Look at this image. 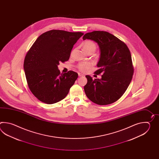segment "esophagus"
Instances as JSON below:
<instances>
[{
  "label": "esophagus",
  "mask_w": 159,
  "mask_h": 159,
  "mask_svg": "<svg viewBox=\"0 0 159 159\" xmlns=\"http://www.w3.org/2000/svg\"><path fill=\"white\" fill-rule=\"evenodd\" d=\"M78 75H79L80 77H82V76H84V75H82V73H78Z\"/></svg>",
  "instance_id": "obj_1"
}]
</instances>
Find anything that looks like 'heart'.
<instances>
[{"mask_svg": "<svg viewBox=\"0 0 159 159\" xmlns=\"http://www.w3.org/2000/svg\"><path fill=\"white\" fill-rule=\"evenodd\" d=\"M83 47L84 51L87 53L89 52H94L96 50V45L93 41L90 40L86 41L83 44ZM92 64L90 62H84L78 65V68L80 70L85 71L91 68Z\"/></svg>", "mask_w": 159, "mask_h": 159, "instance_id": "b5f03b06", "label": "heart"}]
</instances>
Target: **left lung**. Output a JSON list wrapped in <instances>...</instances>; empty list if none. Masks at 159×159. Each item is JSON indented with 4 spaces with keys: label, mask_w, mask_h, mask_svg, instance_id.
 Here are the masks:
<instances>
[{
    "label": "left lung",
    "mask_w": 159,
    "mask_h": 159,
    "mask_svg": "<svg viewBox=\"0 0 159 159\" xmlns=\"http://www.w3.org/2000/svg\"><path fill=\"white\" fill-rule=\"evenodd\" d=\"M96 42L101 55L95 71L102 73L101 79L86 75L88 82L84 86L88 98L96 104L109 105L118 101L125 93L132 80L134 67L130 51L126 44L106 31L95 30L85 34L83 40Z\"/></svg>",
    "instance_id": "8db88e82"
}]
</instances>
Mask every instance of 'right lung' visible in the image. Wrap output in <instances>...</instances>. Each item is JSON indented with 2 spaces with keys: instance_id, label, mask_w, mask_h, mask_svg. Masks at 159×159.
Returning a JSON list of instances; mask_svg holds the SVG:
<instances>
[{
  "instance_id": "obj_1",
  "label": "right lung",
  "mask_w": 159,
  "mask_h": 159,
  "mask_svg": "<svg viewBox=\"0 0 159 159\" xmlns=\"http://www.w3.org/2000/svg\"><path fill=\"white\" fill-rule=\"evenodd\" d=\"M82 35L80 32L49 30L41 34L27 52L24 61L27 84L40 101L53 104L68 95L78 74L72 70L60 74L58 65L69 59L73 45Z\"/></svg>"
}]
</instances>
